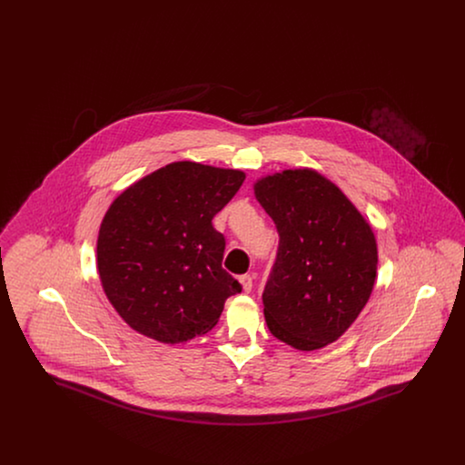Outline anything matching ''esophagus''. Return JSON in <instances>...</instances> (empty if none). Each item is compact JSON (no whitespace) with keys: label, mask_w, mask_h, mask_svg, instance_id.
<instances>
[{"label":"esophagus","mask_w":465,"mask_h":465,"mask_svg":"<svg viewBox=\"0 0 465 465\" xmlns=\"http://www.w3.org/2000/svg\"><path fill=\"white\" fill-rule=\"evenodd\" d=\"M239 281L242 284L243 292H251V289H252V277L251 275H241Z\"/></svg>","instance_id":"34e87169"}]
</instances>
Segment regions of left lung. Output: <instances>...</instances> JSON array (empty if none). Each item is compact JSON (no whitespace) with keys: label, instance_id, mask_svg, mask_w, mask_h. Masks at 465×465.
<instances>
[{"label":"left lung","instance_id":"8db88e82","mask_svg":"<svg viewBox=\"0 0 465 465\" xmlns=\"http://www.w3.org/2000/svg\"><path fill=\"white\" fill-rule=\"evenodd\" d=\"M254 195L279 232V252L263 292L270 332L298 351H317L354 324L375 286L371 224L317 171L260 177Z\"/></svg>","mask_w":465,"mask_h":465}]
</instances>
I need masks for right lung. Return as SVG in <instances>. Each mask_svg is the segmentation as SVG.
<instances>
[{
	"label": "right lung",
	"mask_w": 465,
	"mask_h": 465,
	"mask_svg": "<svg viewBox=\"0 0 465 465\" xmlns=\"http://www.w3.org/2000/svg\"><path fill=\"white\" fill-rule=\"evenodd\" d=\"M245 173L173 162L111 202L97 237V272L113 309L160 343L211 331L242 286L223 270L224 237L213 218Z\"/></svg>",
	"instance_id": "1"
}]
</instances>
